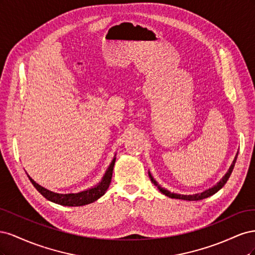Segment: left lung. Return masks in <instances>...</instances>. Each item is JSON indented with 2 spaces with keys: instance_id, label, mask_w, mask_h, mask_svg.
I'll return each mask as SVG.
<instances>
[{
  "instance_id": "8db88e82",
  "label": "left lung",
  "mask_w": 255,
  "mask_h": 255,
  "mask_svg": "<svg viewBox=\"0 0 255 255\" xmlns=\"http://www.w3.org/2000/svg\"><path fill=\"white\" fill-rule=\"evenodd\" d=\"M236 159H237V155L235 156L234 160L232 165H231V167L229 168L228 172L226 173V175L222 177V179L215 185V186H213L212 188H208L206 190H204L203 192H199V194H195V195H180V194H173V192H170L169 190L163 188L161 186H159V185L157 184V182L153 179V176L151 175V173L149 172V176L151 179V182L155 185V186H157L158 190L161 192V194H164L165 196L169 197V198H172V199H181V200H187V201H198V200H202V199H205V198H208L213 196L214 194H216L218 190H220L223 186H225V184L228 182L229 177L231 175V173H232L233 169H234V166H235V163H236Z\"/></svg>"
}]
</instances>
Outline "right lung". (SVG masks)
I'll use <instances>...</instances> for the list:
<instances>
[{"label":"right lung","instance_id":"1","mask_svg":"<svg viewBox=\"0 0 255 255\" xmlns=\"http://www.w3.org/2000/svg\"><path fill=\"white\" fill-rule=\"evenodd\" d=\"M115 161H116V157H114L110 167L107 168V170L104 176L102 177L101 182L97 184L95 187L83 190L81 192H76V194H57V192L51 191L47 188L40 186V185L37 184L29 175L27 176L29 181L34 185V187L39 191L45 199H48L49 201L56 204L64 205V206H83V205L90 204L92 202L97 201L99 198H101L105 194L107 188L110 187V184L112 181Z\"/></svg>","mask_w":255,"mask_h":255}]
</instances>
